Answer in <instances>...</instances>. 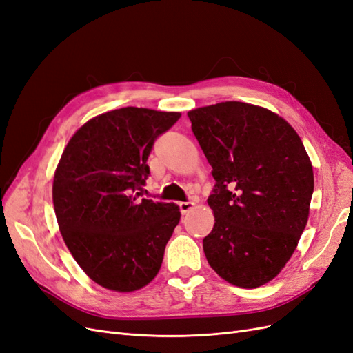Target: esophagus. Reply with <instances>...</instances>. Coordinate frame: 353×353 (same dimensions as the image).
Instances as JSON below:
<instances>
[{"mask_svg": "<svg viewBox=\"0 0 353 353\" xmlns=\"http://www.w3.org/2000/svg\"><path fill=\"white\" fill-rule=\"evenodd\" d=\"M178 206H179V210H181V213H183V215H185L187 212H190L191 209L194 208V203H193V201H181Z\"/></svg>", "mask_w": 353, "mask_h": 353, "instance_id": "esophagus-1", "label": "esophagus"}]
</instances>
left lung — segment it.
Returning <instances> with one entry per match:
<instances>
[{
	"label": "left lung",
	"mask_w": 353,
	"mask_h": 353,
	"mask_svg": "<svg viewBox=\"0 0 353 353\" xmlns=\"http://www.w3.org/2000/svg\"><path fill=\"white\" fill-rule=\"evenodd\" d=\"M187 116L215 178L206 259L228 283L259 287L284 268L306 227L311 160L293 128L258 105L225 101Z\"/></svg>",
	"instance_id": "8db88e82"
}]
</instances>
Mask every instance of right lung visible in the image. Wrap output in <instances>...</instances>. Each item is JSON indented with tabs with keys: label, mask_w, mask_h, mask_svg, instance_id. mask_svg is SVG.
Wrapping results in <instances>:
<instances>
[{
	"label": "right lung",
	"mask_w": 353,
	"mask_h": 353,
	"mask_svg": "<svg viewBox=\"0 0 353 353\" xmlns=\"http://www.w3.org/2000/svg\"><path fill=\"white\" fill-rule=\"evenodd\" d=\"M179 117L138 108L103 113L61 154L52 183L60 232L83 272L109 290H138L162 265L181 213L141 191L154 141Z\"/></svg>",
	"instance_id": "obj_1"
}]
</instances>
